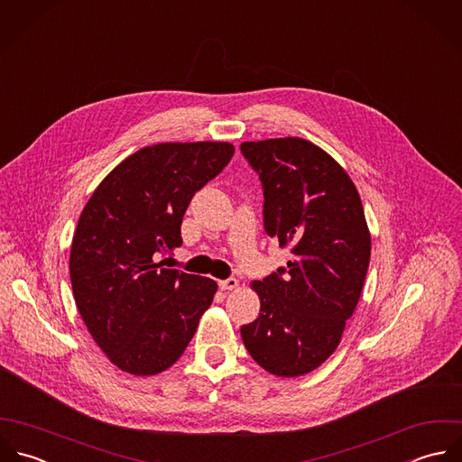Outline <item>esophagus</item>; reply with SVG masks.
<instances>
[{"mask_svg": "<svg viewBox=\"0 0 462 462\" xmlns=\"http://www.w3.org/2000/svg\"><path fill=\"white\" fill-rule=\"evenodd\" d=\"M218 287H220L222 291H233V289H236V287H238V280H236V278L220 280V282H218Z\"/></svg>", "mask_w": 462, "mask_h": 462, "instance_id": "1", "label": "esophagus"}]
</instances>
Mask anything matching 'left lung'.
<instances>
[{
	"label": "left lung",
	"mask_w": 462,
	"mask_h": 462,
	"mask_svg": "<svg viewBox=\"0 0 462 462\" xmlns=\"http://www.w3.org/2000/svg\"><path fill=\"white\" fill-rule=\"evenodd\" d=\"M263 189V229L292 253L254 282L260 315L240 328L249 355L276 376L319 367L338 346L371 258L360 195L324 151L301 138L247 142Z\"/></svg>",
	"instance_id": "8db88e82"
}]
</instances>
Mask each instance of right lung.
Masks as SVG:
<instances>
[{
	"instance_id": "obj_1",
	"label": "right lung",
	"mask_w": 462,
	"mask_h": 462,
	"mask_svg": "<svg viewBox=\"0 0 462 462\" xmlns=\"http://www.w3.org/2000/svg\"><path fill=\"white\" fill-rule=\"evenodd\" d=\"M235 154L233 145L159 143L122 161L86 204L71 244L77 308L122 371L155 374L184 353L217 292L209 278L162 269L182 217Z\"/></svg>"
}]
</instances>
